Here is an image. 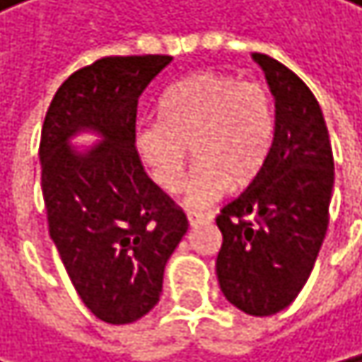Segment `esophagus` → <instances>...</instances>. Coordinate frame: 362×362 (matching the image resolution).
Wrapping results in <instances>:
<instances>
[{
	"label": "esophagus",
	"instance_id": "1",
	"mask_svg": "<svg viewBox=\"0 0 362 362\" xmlns=\"http://www.w3.org/2000/svg\"><path fill=\"white\" fill-rule=\"evenodd\" d=\"M207 220H209V216H205V214H194V211H189V214H187V222H189V226L203 224V222H207Z\"/></svg>",
	"mask_w": 362,
	"mask_h": 362
}]
</instances>
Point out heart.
Here are the masks:
<instances>
[{
    "instance_id": "1",
    "label": "heart",
    "mask_w": 362,
    "mask_h": 362,
    "mask_svg": "<svg viewBox=\"0 0 362 362\" xmlns=\"http://www.w3.org/2000/svg\"><path fill=\"white\" fill-rule=\"evenodd\" d=\"M274 138L272 99L261 83L222 73L179 81L161 101V118L136 124V146L153 181L177 192L192 146L194 166L183 183V203L205 209L246 185L263 168Z\"/></svg>"
}]
</instances>
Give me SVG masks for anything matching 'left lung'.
Returning a JSON list of instances; mask_svg holds the SVG:
<instances>
[{
    "label": "left lung",
    "mask_w": 362,
    "mask_h": 362,
    "mask_svg": "<svg viewBox=\"0 0 362 362\" xmlns=\"http://www.w3.org/2000/svg\"><path fill=\"white\" fill-rule=\"evenodd\" d=\"M252 60L274 97V138L259 175L216 218V274L233 306L265 317L287 309L311 276L328 228L334 161L309 86L265 53Z\"/></svg>",
    "instance_id": "left-lung-1"
}]
</instances>
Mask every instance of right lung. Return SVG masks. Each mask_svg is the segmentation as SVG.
<instances>
[{
    "instance_id": "obj_1",
    "label": "right lung",
    "mask_w": 362,
    "mask_h": 362,
    "mask_svg": "<svg viewBox=\"0 0 362 362\" xmlns=\"http://www.w3.org/2000/svg\"><path fill=\"white\" fill-rule=\"evenodd\" d=\"M170 56H114L73 73L40 136L49 235L90 313L132 324L159 302L164 267L187 233L185 214L144 173L138 99ZM79 133L101 141L71 145Z\"/></svg>"
}]
</instances>
